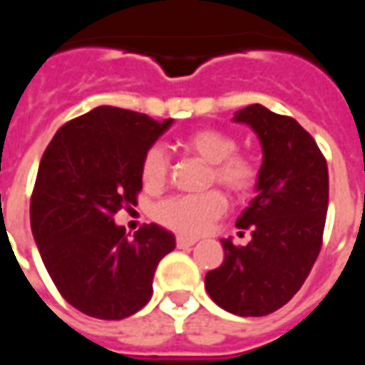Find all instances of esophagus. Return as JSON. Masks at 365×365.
Returning a JSON list of instances; mask_svg holds the SVG:
<instances>
[{
    "instance_id": "esophagus-1",
    "label": "esophagus",
    "mask_w": 365,
    "mask_h": 365,
    "mask_svg": "<svg viewBox=\"0 0 365 365\" xmlns=\"http://www.w3.org/2000/svg\"><path fill=\"white\" fill-rule=\"evenodd\" d=\"M195 242H197L195 238H187V237L175 238V245H178V248H190V246H193Z\"/></svg>"
}]
</instances>
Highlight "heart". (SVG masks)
<instances>
[{
	"instance_id": "1",
	"label": "heart",
	"mask_w": 365,
	"mask_h": 365,
	"mask_svg": "<svg viewBox=\"0 0 365 365\" xmlns=\"http://www.w3.org/2000/svg\"><path fill=\"white\" fill-rule=\"evenodd\" d=\"M185 150L211 164L209 183H217L232 195H246L258 182V164L250 154L237 152V140L219 128H199L182 140ZM168 154L162 146H150L140 164L144 187L158 190L168 178ZM227 209L221 191H205L199 195H172L160 201L154 219L168 229L185 237L205 232Z\"/></svg>"
}]
</instances>
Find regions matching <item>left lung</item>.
I'll list each match as a JSON object with an SVG mask.
<instances>
[{"instance_id":"left-lung-1","label":"left lung","mask_w":365,"mask_h":365,"mask_svg":"<svg viewBox=\"0 0 365 365\" xmlns=\"http://www.w3.org/2000/svg\"><path fill=\"white\" fill-rule=\"evenodd\" d=\"M258 135L264 152L256 197L238 217L252 240L222 238L225 262L205 275L215 303L238 317L277 311L305 283L321 252L329 209V168L297 120L254 103L235 115Z\"/></svg>"}]
</instances>
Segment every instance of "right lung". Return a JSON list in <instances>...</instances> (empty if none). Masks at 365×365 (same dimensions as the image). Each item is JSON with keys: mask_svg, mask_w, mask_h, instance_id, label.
Returning a JSON list of instances; mask_svg holds the SVG:
<instances>
[{"mask_svg": "<svg viewBox=\"0 0 365 365\" xmlns=\"http://www.w3.org/2000/svg\"><path fill=\"white\" fill-rule=\"evenodd\" d=\"M172 119L101 105L56 130L38 166L31 229L60 295L83 314L120 321L152 297L170 230L144 225L130 238L115 213L136 205L140 164Z\"/></svg>", "mask_w": 365, "mask_h": 365, "instance_id": "right-lung-1", "label": "right lung"}]
</instances>
